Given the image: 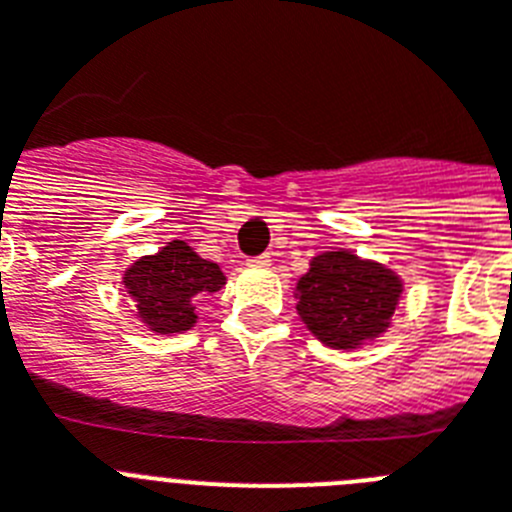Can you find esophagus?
Masks as SVG:
<instances>
[{"mask_svg": "<svg viewBox=\"0 0 512 512\" xmlns=\"http://www.w3.org/2000/svg\"><path fill=\"white\" fill-rule=\"evenodd\" d=\"M271 256L269 253H261V256H253V259H248V264L251 266H269Z\"/></svg>", "mask_w": 512, "mask_h": 512, "instance_id": "obj_1", "label": "esophagus"}]
</instances>
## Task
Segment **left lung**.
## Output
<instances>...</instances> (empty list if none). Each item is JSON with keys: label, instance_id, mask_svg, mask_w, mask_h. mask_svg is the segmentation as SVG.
<instances>
[{"label": "left lung", "instance_id": "1", "mask_svg": "<svg viewBox=\"0 0 512 512\" xmlns=\"http://www.w3.org/2000/svg\"><path fill=\"white\" fill-rule=\"evenodd\" d=\"M297 292V312L320 341L354 348L387 328L402 289L384 266L330 251L312 259Z\"/></svg>", "mask_w": 512, "mask_h": 512}]
</instances>
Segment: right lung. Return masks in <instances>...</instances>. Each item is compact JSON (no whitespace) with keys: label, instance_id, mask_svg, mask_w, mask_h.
Returning <instances> with one entry per match:
<instances>
[{"label":"right lung","instance_id":"right-lung-1","mask_svg":"<svg viewBox=\"0 0 512 512\" xmlns=\"http://www.w3.org/2000/svg\"><path fill=\"white\" fill-rule=\"evenodd\" d=\"M220 266L200 259L187 243L174 241L156 256L125 271V289L138 302V315L156 333H182L197 320V300L223 287Z\"/></svg>","mask_w":512,"mask_h":512}]
</instances>
